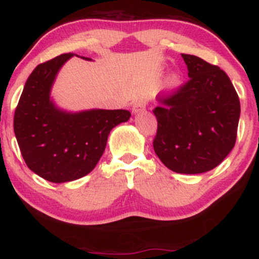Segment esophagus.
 <instances>
[{
	"label": "esophagus",
	"mask_w": 259,
	"mask_h": 259,
	"mask_svg": "<svg viewBox=\"0 0 259 259\" xmlns=\"http://www.w3.org/2000/svg\"><path fill=\"white\" fill-rule=\"evenodd\" d=\"M146 109V101L144 99H140L139 101H136L133 106V113H141Z\"/></svg>",
	"instance_id": "esophagus-1"
}]
</instances>
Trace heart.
Segmentation results:
<instances>
[{
  "mask_svg": "<svg viewBox=\"0 0 259 259\" xmlns=\"http://www.w3.org/2000/svg\"><path fill=\"white\" fill-rule=\"evenodd\" d=\"M180 84H181L180 74L171 73L170 75L168 76V85L170 86V88H177V86H179Z\"/></svg>",
  "mask_w": 259,
  "mask_h": 259,
  "instance_id": "1",
  "label": "heart"
}]
</instances>
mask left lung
I'll return each mask as SVG.
<instances>
[{
	"label": "left lung",
	"mask_w": 259,
	"mask_h": 259,
	"mask_svg": "<svg viewBox=\"0 0 259 259\" xmlns=\"http://www.w3.org/2000/svg\"><path fill=\"white\" fill-rule=\"evenodd\" d=\"M181 57L190 80L153 109L158 121L153 148L175 173H206L235 146L240 100L224 70L197 56Z\"/></svg>",
	"instance_id": "obj_1"
}]
</instances>
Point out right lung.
<instances>
[{
    "label": "right lung",
    "mask_w": 259,
    "mask_h": 259,
    "mask_svg": "<svg viewBox=\"0 0 259 259\" xmlns=\"http://www.w3.org/2000/svg\"><path fill=\"white\" fill-rule=\"evenodd\" d=\"M73 56L64 53L38 64L26 80L14 113V134L26 165L57 184L90 173L105 152L111 130L132 115L126 109L68 112L57 107L51 99L52 85Z\"/></svg>",
    "instance_id": "obj_1"
}]
</instances>
